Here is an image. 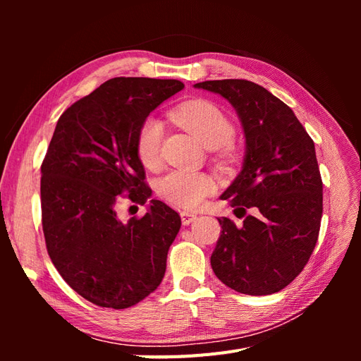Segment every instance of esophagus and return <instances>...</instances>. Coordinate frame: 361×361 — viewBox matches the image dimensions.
<instances>
[{"label": "esophagus", "mask_w": 361, "mask_h": 361, "mask_svg": "<svg viewBox=\"0 0 361 361\" xmlns=\"http://www.w3.org/2000/svg\"><path fill=\"white\" fill-rule=\"evenodd\" d=\"M180 218H182V224L188 226V224H191V223L197 220V215H194L192 212H188V211H182Z\"/></svg>", "instance_id": "obj_1"}]
</instances>
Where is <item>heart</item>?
I'll return each mask as SVG.
<instances>
[{
    "label": "heart",
    "mask_w": 361,
    "mask_h": 361,
    "mask_svg": "<svg viewBox=\"0 0 361 361\" xmlns=\"http://www.w3.org/2000/svg\"><path fill=\"white\" fill-rule=\"evenodd\" d=\"M170 118L188 130L203 147L220 150L223 158L228 155V143L235 135V126L216 104L202 99L183 102L173 108ZM162 135L164 128L158 118L143 120L137 134L135 149L140 162L146 169L158 167ZM215 190L214 178L200 171L173 170L158 182L161 197L183 209H197Z\"/></svg>",
    "instance_id": "b5f03b06"
}]
</instances>
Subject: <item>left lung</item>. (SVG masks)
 <instances>
[{
  "mask_svg": "<svg viewBox=\"0 0 361 361\" xmlns=\"http://www.w3.org/2000/svg\"><path fill=\"white\" fill-rule=\"evenodd\" d=\"M194 87L231 102L245 135L243 170L220 197L245 218L241 227L218 218L212 269L236 292L276 293L302 271L319 236L322 179L314 143L290 108L259 84L215 80Z\"/></svg>",
  "mask_w": 361,
  "mask_h": 361,
  "instance_id": "1",
  "label": "left lung"
}]
</instances>
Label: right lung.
I'll return each instance as SVG.
<instances>
[{"label": "right lung", "mask_w": 361, "mask_h": 361, "mask_svg": "<svg viewBox=\"0 0 361 361\" xmlns=\"http://www.w3.org/2000/svg\"><path fill=\"white\" fill-rule=\"evenodd\" d=\"M178 80L111 78L64 111L42 162V226L48 255L82 298L126 309L154 292L180 216L150 200L122 221L118 195L145 204L152 190L135 141L143 120L183 89Z\"/></svg>", "instance_id": "right-lung-1"}]
</instances>
